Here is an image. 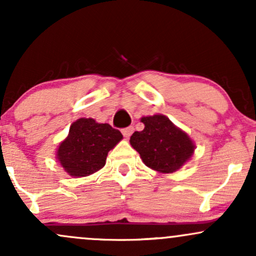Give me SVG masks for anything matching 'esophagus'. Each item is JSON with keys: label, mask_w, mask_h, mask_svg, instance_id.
I'll return each instance as SVG.
<instances>
[{"label": "esophagus", "mask_w": 256, "mask_h": 256, "mask_svg": "<svg viewBox=\"0 0 256 256\" xmlns=\"http://www.w3.org/2000/svg\"><path fill=\"white\" fill-rule=\"evenodd\" d=\"M134 126H128V128H122V134H124L125 138H128L132 134V132H134Z\"/></svg>", "instance_id": "34e87169"}]
</instances>
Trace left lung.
<instances>
[{"mask_svg": "<svg viewBox=\"0 0 256 256\" xmlns=\"http://www.w3.org/2000/svg\"><path fill=\"white\" fill-rule=\"evenodd\" d=\"M140 122L144 128L134 131L130 143L146 166L162 173L174 172L192 158V140L165 116H144Z\"/></svg>", "mask_w": 256, "mask_h": 256, "instance_id": "1", "label": "left lung"}]
</instances>
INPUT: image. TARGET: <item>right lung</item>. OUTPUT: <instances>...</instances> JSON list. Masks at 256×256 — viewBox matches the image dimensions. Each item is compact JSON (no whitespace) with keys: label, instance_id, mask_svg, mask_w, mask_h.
I'll return each instance as SVG.
<instances>
[{"label":"right lung","instance_id":"1","mask_svg":"<svg viewBox=\"0 0 256 256\" xmlns=\"http://www.w3.org/2000/svg\"><path fill=\"white\" fill-rule=\"evenodd\" d=\"M122 138V132L110 124L80 118L71 125L68 137L58 146V158L72 177H85L104 166L108 152Z\"/></svg>","mask_w":256,"mask_h":256}]
</instances>
